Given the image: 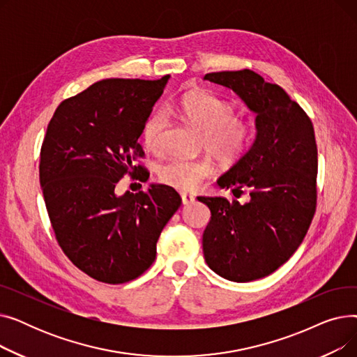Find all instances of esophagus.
<instances>
[{
    "mask_svg": "<svg viewBox=\"0 0 357 357\" xmlns=\"http://www.w3.org/2000/svg\"><path fill=\"white\" fill-rule=\"evenodd\" d=\"M181 198H182V202H183L185 205L192 204V202L195 201V197H194L192 194H188V192H182V194H181Z\"/></svg>",
    "mask_w": 357,
    "mask_h": 357,
    "instance_id": "1",
    "label": "esophagus"
}]
</instances>
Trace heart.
Returning <instances> with one entry per match:
<instances>
[{"label":"heart","instance_id":"1","mask_svg":"<svg viewBox=\"0 0 357 357\" xmlns=\"http://www.w3.org/2000/svg\"><path fill=\"white\" fill-rule=\"evenodd\" d=\"M178 111L185 121L202 131V147L222 165H234L253 142L255 130L246 119L234 117L236 107L208 91H194L183 96L178 104ZM166 117L163 111H153L142 126L144 146L153 153L163 150V131ZM214 172L210 159H188L172 156L158 169L162 183L179 191H192Z\"/></svg>","mask_w":357,"mask_h":357}]
</instances>
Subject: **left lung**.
<instances>
[{"instance_id": "left-lung-1", "label": "left lung", "mask_w": 357, "mask_h": 357, "mask_svg": "<svg viewBox=\"0 0 357 357\" xmlns=\"http://www.w3.org/2000/svg\"><path fill=\"white\" fill-rule=\"evenodd\" d=\"M204 79L233 89L256 112L253 146L218 179L233 192L249 188L250 201L198 197L211 211L202 236L207 265L229 280L250 282L282 266L310 229L317 208L314 127L282 88L250 69L211 72Z\"/></svg>"}]
</instances>
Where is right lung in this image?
<instances>
[{
  "mask_svg": "<svg viewBox=\"0 0 357 357\" xmlns=\"http://www.w3.org/2000/svg\"><path fill=\"white\" fill-rule=\"evenodd\" d=\"M169 79H104L56 108L40 150V185L54 237L79 271L104 284H124L144 273L156 243L182 199L167 185L117 197L144 152L142 126Z\"/></svg>",
  "mask_w": 357,
  "mask_h": 357,
  "instance_id": "right-lung-1",
  "label": "right lung"
}]
</instances>
